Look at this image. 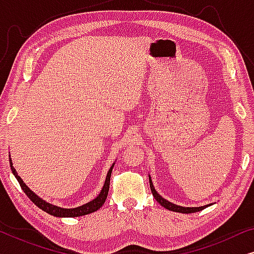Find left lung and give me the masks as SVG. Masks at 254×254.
<instances>
[{
    "instance_id": "obj_1",
    "label": "left lung",
    "mask_w": 254,
    "mask_h": 254,
    "mask_svg": "<svg viewBox=\"0 0 254 254\" xmlns=\"http://www.w3.org/2000/svg\"><path fill=\"white\" fill-rule=\"evenodd\" d=\"M149 182H150V190L152 192V195L156 200H157L158 203H161L163 207L166 208V209L169 210H172V211H177V213H183V214H190V213H196V211H200L204 209V208L209 206H203V207H180V206H177V204L172 203V202H169L168 200L163 199V197L159 195V194L156 192V190L154 189V185H152V182H151V178H149Z\"/></svg>"
}]
</instances>
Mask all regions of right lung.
Returning a JSON list of instances; mask_svg holds the SVG:
<instances>
[{"mask_svg":"<svg viewBox=\"0 0 254 254\" xmlns=\"http://www.w3.org/2000/svg\"><path fill=\"white\" fill-rule=\"evenodd\" d=\"M9 161H10V168H11V171H12L13 175H15L16 179L18 180L19 185H20V187H22V190H24V193H25L26 195L29 196V199L32 201V202L36 204V206L39 207L40 209H43L44 211H46L47 214L53 215V216H57V217H77V216H83V215H88L90 213H93V211L98 210L99 208L103 206L104 202H105L106 197H107V194H109L110 178H111V173H112L113 165H112V168L109 170V172H107L106 180H105V184H104V186H103L102 192L99 193V195L97 196L95 200L90 201V202L83 204V206H81V207L72 208V209H65V208H60L58 206H54V204L45 202L43 199H40L39 196L36 195V194H34L32 190H31L29 187H27L25 184L23 183V180L20 179V177L17 175L15 168L12 166L11 158H10Z\"/></svg>","mask_w":254,"mask_h":254,"instance_id":"1","label":"right lung"}]
</instances>
